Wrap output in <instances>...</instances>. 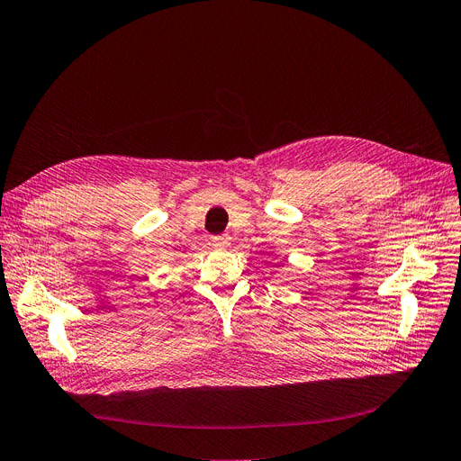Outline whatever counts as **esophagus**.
Returning <instances> with one entry per match:
<instances>
[{"label":"esophagus","instance_id":"obj_1","mask_svg":"<svg viewBox=\"0 0 461 461\" xmlns=\"http://www.w3.org/2000/svg\"><path fill=\"white\" fill-rule=\"evenodd\" d=\"M230 241H231L230 235H216V237H212V245L216 249H228Z\"/></svg>","mask_w":461,"mask_h":461}]
</instances>
